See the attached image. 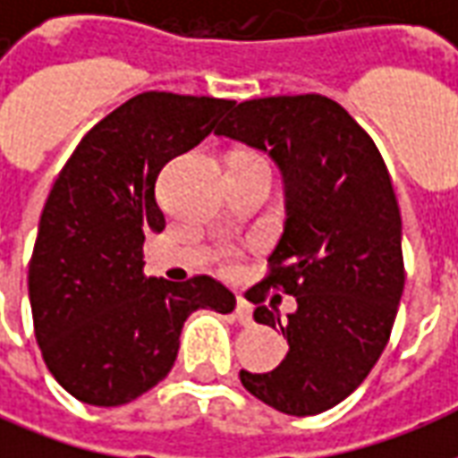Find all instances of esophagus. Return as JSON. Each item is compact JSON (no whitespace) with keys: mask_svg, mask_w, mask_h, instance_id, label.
<instances>
[{"mask_svg":"<svg viewBox=\"0 0 458 458\" xmlns=\"http://www.w3.org/2000/svg\"><path fill=\"white\" fill-rule=\"evenodd\" d=\"M235 318H238L240 327H250L252 324V307L242 297H238V304H235Z\"/></svg>","mask_w":458,"mask_h":458,"instance_id":"34e87169","label":"esophagus"}]
</instances>
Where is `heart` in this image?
<instances>
[{
  "label": "heart",
  "instance_id": "b5f03b06",
  "mask_svg": "<svg viewBox=\"0 0 458 458\" xmlns=\"http://www.w3.org/2000/svg\"><path fill=\"white\" fill-rule=\"evenodd\" d=\"M228 267H233V265H230V262H228Z\"/></svg>",
  "mask_w": 458,
  "mask_h": 458
}]
</instances>
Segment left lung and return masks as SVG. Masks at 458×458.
Instances as JSON below:
<instances>
[{
  "label": "left lung",
  "mask_w": 458,
  "mask_h": 458,
  "mask_svg": "<svg viewBox=\"0 0 458 458\" xmlns=\"http://www.w3.org/2000/svg\"><path fill=\"white\" fill-rule=\"evenodd\" d=\"M225 134L265 151L284 176L287 220L258 287V324L282 331L289 351L269 373L240 383L279 412L307 417L345 400L387 345L404 287L403 220L373 140L324 95L245 100ZM272 286L298 299L282 319Z\"/></svg>",
  "instance_id": "left-lung-1"
}]
</instances>
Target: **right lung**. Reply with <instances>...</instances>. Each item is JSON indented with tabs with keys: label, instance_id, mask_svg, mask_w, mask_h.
I'll use <instances>...</instances> for the list:
<instances>
[{
	"label": "right lung",
	"instance_id": "add662e5",
	"mask_svg": "<svg viewBox=\"0 0 458 458\" xmlns=\"http://www.w3.org/2000/svg\"><path fill=\"white\" fill-rule=\"evenodd\" d=\"M233 100L141 93L85 134L48 193L29 265L34 331L65 393L95 407L137 400L169 375L196 309L230 314L213 277H144V235L166 220L157 179L216 130Z\"/></svg>",
	"mask_w": 458,
	"mask_h": 458
}]
</instances>
